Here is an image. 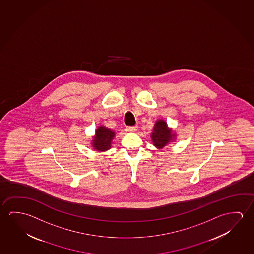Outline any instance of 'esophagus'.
I'll return each mask as SVG.
<instances>
[{"label": "esophagus", "mask_w": 254, "mask_h": 254, "mask_svg": "<svg viewBox=\"0 0 254 254\" xmlns=\"http://www.w3.org/2000/svg\"><path fill=\"white\" fill-rule=\"evenodd\" d=\"M137 128H138V126H137V125H134V126H128V127H126L125 130H126L127 132H135V131H137Z\"/></svg>", "instance_id": "obj_1"}]
</instances>
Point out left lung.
<instances>
[{
    "mask_svg": "<svg viewBox=\"0 0 254 254\" xmlns=\"http://www.w3.org/2000/svg\"><path fill=\"white\" fill-rule=\"evenodd\" d=\"M172 137L173 135L171 129H168L165 122L162 120L156 122L152 134L153 145L157 146L158 148H162L172 139Z\"/></svg>",
    "mask_w": 254,
    "mask_h": 254,
    "instance_id": "obj_1",
    "label": "left lung"
}]
</instances>
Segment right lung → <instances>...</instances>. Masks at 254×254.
Wrapping results in <instances>:
<instances>
[{
	"label": "right lung",
	"instance_id": "1",
	"mask_svg": "<svg viewBox=\"0 0 254 254\" xmlns=\"http://www.w3.org/2000/svg\"><path fill=\"white\" fill-rule=\"evenodd\" d=\"M115 137V132L101 126L96 130V135L93 139V147L99 151H106L110 148L111 140Z\"/></svg>",
	"mask_w": 254,
	"mask_h": 254
}]
</instances>
